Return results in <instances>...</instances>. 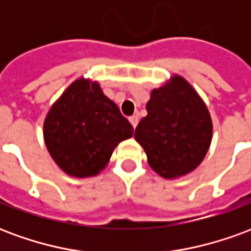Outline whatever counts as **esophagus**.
<instances>
[{"mask_svg":"<svg viewBox=\"0 0 251 251\" xmlns=\"http://www.w3.org/2000/svg\"><path fill=\"white\" fill-rule=\"evenodd\" d=\"M129 121H130V124L133 127H136L137 124H138V117L137 115H131L130 118H129Z\"/></svg>","mask_w":251,"mask_h":251,"instance_id":"obj_1","label":"esophagus"}]
</instances>
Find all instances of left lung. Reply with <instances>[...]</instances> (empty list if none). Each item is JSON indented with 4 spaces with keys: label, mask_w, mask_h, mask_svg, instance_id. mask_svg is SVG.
<instances>
[{
    "label": "left lung",
    "mask_w": 251,
    "mask_h": 251,
    "mask_svg": "<svg viewBox=\"0 0 251 251\" xmlns=\"http://www.w3.org/2000/svg\"><path fill=\"white\" fill-rule=\"evenodd\" d=\"M147 111L134 138L147 153L151 168L165 179L198 168L210 148L212 122L194 87L175 75L163 87L153 90Z\"/></svg>",
    "instance_id": "8db88e82"
}]
</instances>
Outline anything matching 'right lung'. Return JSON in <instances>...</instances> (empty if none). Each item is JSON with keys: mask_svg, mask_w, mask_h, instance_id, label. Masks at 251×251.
<instances>
[{"mask_svg": "<svg viewBox=\"0 0 251 251\" xmlns=\"http://www.w3.org/2000/svg\"><path fill=\"white\" fill-rule=\"evenodd\" d=\"M133 136L98 82L77 79L53 103L44 121V141L55 163L67 175L90 177L107 165L115 147Z\"/></svg>", "mask_w": 251, "mask_h": 251, "instance_id": "obj_1", "label": "right lung"}]
</instances>
